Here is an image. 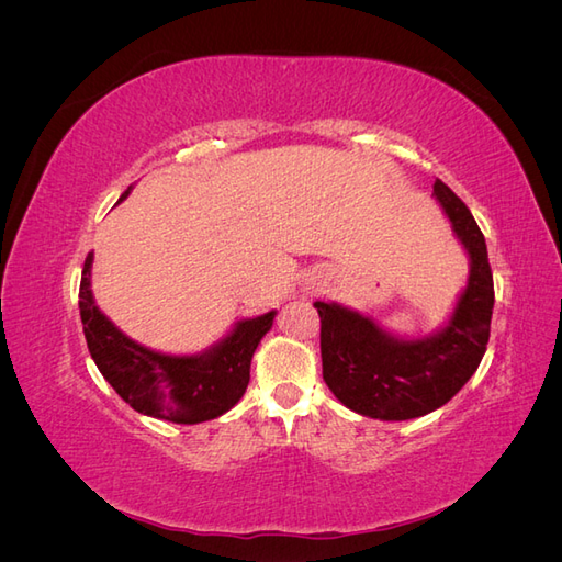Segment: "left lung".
I'll return each instance as SVG.
<instances>
[{"instance_id": "1", "label": "left lung", "mask_w": 562, "mask_h": 562, "mask_svg": "<svg viewBox=\"0 0 562 562\" xmlns=\"http://www.w3.org/2000/svg\"><path fill=\"white\" fill-rule=\"evenodd\" d=\"M434 199L469 258V279L448 321L424 337H401L337 302H314L321 316L323 380L349 411L382 422L429 415L481 366L490 339L495 285L485 236L446 182Z\"/></svg>"}]
</instances>
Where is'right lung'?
<instances>
[{
	"label": "right lung",
	"mask_w": 562,
	"mask_h": 562,
	"mask_svg": "<svg viewBox=\"0 0 562 562\" xmlns=\"http://www.w3.org/2000/svg\"><path fill=\"white\" fill-rule=\"evenodd\" d=\"M91 269L93 252L87 255L79 285L83 335L98 370L133 411L176 424H199L225 415L241 401L252 353L274 323V310L236 321L223 339L199 353H164L138 345L100 312L91 291Z\"/></svg>",
	"instance_id": "1"
}]
</instances>
